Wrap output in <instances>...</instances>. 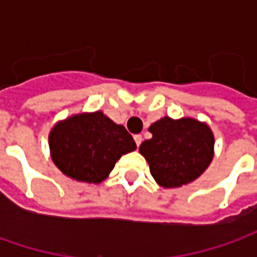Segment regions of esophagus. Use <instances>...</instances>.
Listing matches in <instances>:
<instances>
[{"label": "esophagus", "mask_w": 257, "mask_h": 257, "mask_svg": "<svg viewBox=\"0 0 257 257\" xmlns=\"http://www.w3.org/2000/svg\"><path fill=\"white\" fill-rule=\"evenodd\" d=\"M134 139H135V142H136V146L139 147L140 143H142V140H143V138H142V135H135Z\"/></svg>", "instance_id": "34e87169"}]
</instances>
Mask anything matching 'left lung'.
I'll return each instance as SVG.
<instances>
[{"label":"left lung","mask_w":257,"mask_h":257,"mask_svg":"<svg viewBox=\"0 0 257 257\" xmlns=\"http://www.w3.org/2000/svg\"><path fill=\"white\" fill-rule=\"evenodd\" d=\"M153 138L139 147L150 172L162 187H180L198 178L213 158L209 126L193 119L161 118L149 128Z\"/></svg>","instance_id":"left-lung-1"}]
</instances>
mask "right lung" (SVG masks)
<instances>
[{
  "mask_svg": "<svg viewBox=\"0 0 257 257\" xmlns=\"http://www.w3.org/2000/svg\"><path fill=\"white\" fill-rule=\"evenodd\" d=\"M55 165L78 182L100 183L121 156L136 149L134 138L101 111L84 112L55 125L49 135Z\"/></svg>",
  "mask_w": 257,
  "mask_h": 257,
  "instance_id": "add662e5",
  "label": "right lung"
}]
</instances>
